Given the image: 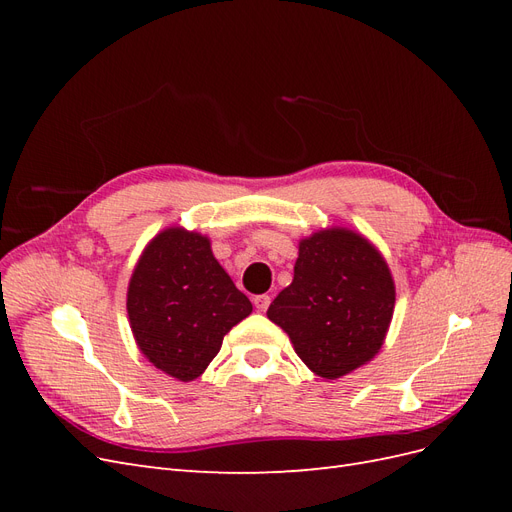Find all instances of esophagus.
Returning a JSON list of instances; mask_svg holds the SVG:
<instances>
[{
  "instance_id": "esophagus-1",
  "label": "esophagus",
  "mask_w": 512,
  "mask_h": 512,
  "mask_svg": "<svg viewBox=\"0 0 512 512\" xmlns=\"http://www.w3.org/2000/svg\"><path fill=\"white\" fill-rule=\"evenodd\" d=\"M252 301H254L258 312H267V307H269V303H271V297H269V294H256V297H254Z\"/></svg>"
}]
</instances>
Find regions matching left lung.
Wrapping results in <instances>:
<instances>
[{
    "mask_svg": "<svg viewBox=\"0 0 512 512\" xmlns=\"http://www.w3.org/2000/svg\"><path fill=\"white\" fill-rule=\"evenodd\" d=\"M393 307V277L376 247L352 230L331 228L301 241L294 280L267 316L314 374L335 380L374 359Z\"/></svg>",
    "mask_w": 512,
    "mask_h": 512,
    "instance_id": "1",
    "label": "left lung"
}]
</instances>
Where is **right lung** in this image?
<instances>
[{"label":"right lung","mask_w":512,"mask_h":512,"mask_svg":"<svg viewBox=\"0 0 512 512\" xmlns=\"http://www.w3.org/2000/svg\"><path fill=\"white\" fill-rule=\"evenodd\" d=\"M252 314V303L213 258L209 239L168 228L138 260L128 288V316L138 348L164 374L198 378L224 335Z\"/></svg>","instance_id":"add662e5"}]
</instances>
